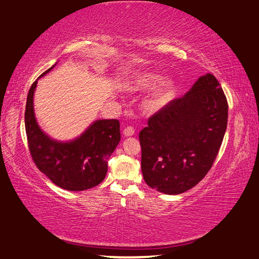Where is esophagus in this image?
<instances>
[{
	"label": "esophagus",
	"instance_id": "obj_1",
	"mask_svg": "<svg viewBox=\"0 0 259 259\" xmlns=\"http://www.w3.org/2000/svg\"><path fill=\"white\" fill-rule=\"evenodd\" d=\"M123 133L125 136H133L135 134V130L133 126H127V127H125Z\"/></svg>",
	"mask_w": 259,
	"mask_h": 259
}]
</instances>
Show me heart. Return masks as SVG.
<instances>
[{"label": "heart", "instance_id": "obj_1", "mask_svg": "<svg viewBox=\"0 0 259 259\" xmlns=\"http://www.w3.org/2000/svg\"><path fill=\"white\" fill-rule=\"evenodd\" d=\"M157 80V76L153 73H143L136 78V86L139 88H147L152 86L153 83ZM174 91L173 82L171 80L162 81L157 88L155 89L154 94L152 95L150 99V105L152 107H160L164 104L166 100L170 99Z\"/></svg>", "mask_w": 259, "mask_h": 259}]
</instances>
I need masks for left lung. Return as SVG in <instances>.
I'll return each instance as SVG.
<instances>
[{"label":"left lung","instance_id":"1","mask_svg":"<svg viewBox=\"0 0 259 259\" xmlns=\"http://www.w3.org/2000/svg\"><path fill=\"white\" fill-rule=\"evenodd\" d=\"M228 103L213 75L152 115L140 132L144 181L165 194H180L202 180L223 144Z\"/></svg>","mask_w":259,"mask_h":259}]
</instances>
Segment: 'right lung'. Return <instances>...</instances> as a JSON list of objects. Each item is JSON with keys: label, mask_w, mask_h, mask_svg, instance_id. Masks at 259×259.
<instances>
[{"label": "right lung", "mask_w": 259, "mask_h": 259, "mask_svg": "<svg viewBox=\"0 0 259 259\" xmlns=\"http://www.w3.org/2000/svg\"><path fill=\"white\" fill-rule=\"evenodd\" d=\"M35 86L36 80L26 97L24 114L26 140L34 164L56 186L69 191H83L98 186L106 177L108 160L120 141L119 120H96L79 139L69 143L50 140L39 128L34 117Z\"/></svg>", "instance_id": "right-lung-1"}]
</instances>
